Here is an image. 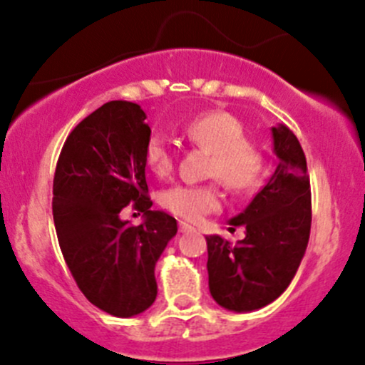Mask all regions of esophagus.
Here are the masks:
<instances>
[{
	"label": "esophagus",
	"instance_id": "esophagus-1",
	"mask_svg": "<svg viewBox=\"0 0 365 365\" xmlns=\"http://www.w3.org/2000/svg\"><path fill=\"white\" fill-rule=\"evenodd\" d=\"M179 231H181V233H191V231H195V228L191 225H187V222L181 221L179 222Z\"/></svg>",
	"mask_w": 365,
	"mask_h": 365
}]
</instances>
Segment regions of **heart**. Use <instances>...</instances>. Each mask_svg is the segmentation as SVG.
<instances>
[{
  "instance_id": "obj_1",
  "label": "heart",
  "mask_w": 365,
  "mask_h": 365,
  "mask_svg": "<svg viewBox=\"0 0 365 365\" xmlns=\"http://www.w3.org/2000/svg\"><path fill=\"white\" fill-rule=\"evenodd\" d=\"M182 134L195 146L212 153L210 178H219L231 191H245L259 181L264 167L262 153L254 140L245 139L244 125L225 111H207L184 125ZM146 165L156 178L174 170V153L160 134H153L144 150ZM160 205L186 221H198L221 205L217 184H178L160 195Z\"/></svg>"
}]
</instances>
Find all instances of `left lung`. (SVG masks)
Segmentation results:
<instances>
[{"label":"left lung","instance_id":"8db88e82","mask_svg":"<svg viewBox=\"0 0 365 365\" xmlns=\"http://www.w3.org/2000/svg\"><path fill=\"white\" fill-rule=\"evenodd\" d=\"M277 168L264 187L230 221L245 238L231 245L207 237L209 289L219 307L252 312L275 301L299 268L312 226V191L307 156L285 125L272 128Z\"/></svg>","mask_w":365,"mask_h":365}]
</instances>
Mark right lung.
<instances>
[{
	"label": "right lung",
	"mask_w": 365,
	"mask_h": 365,
	"mask_svg": "<svg viewBox=\"0 0 365 365\" xmlns=\"http://www.w3.org/2000/svg\"><path fill=\"white\" fill-rule=\"evenodd\" d=\"M139 104L111 101L66 139L53 178V222L62 256L80 291L109 315L134 317L155 303V264L178 221L151 210L144 150L151 137ZM130 201L143 225L121 222Z\"/></svg>",
	"instance_id": "1"
}]
</instances>
